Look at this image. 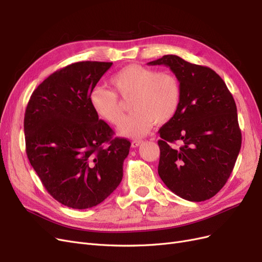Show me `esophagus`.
I'll list each match as a JSON object with an SVG mask.
<instances>
[{"label": "esophagus", "instance_id": "esophagus-1", "mask_svg": "<svg viewBox=\"0 0 262 262\" xmlns=\"http://www.w3.org/2000/svg\"><path fill=\"white\" fill-rule=\"evenodd\" d=\"M142 143H143V141H141V140H137V141H133V142H132V143H131V146H132V147H134V148H136V147L140 146Z\"/></svg>", "mask_w": 262, "mask_h": 262}]
</instances>
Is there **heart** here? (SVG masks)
<instances>
[{
  "mask_svg": "<svg viewBox=\"0 0 262 262\" xmlns=\"http://www.w3.org/2000/svg\"><path fill=\"white\" fill-rule=\"evenodd\" d=\"M115 91L123 98L131 97L130 107L134 112L119 126L118 133L126 138H142L155 123L164 124L176 115L180 105L181 87L171 72H158L139 64H129L110 78ZM93 110L112 124H119L123 110L117 94L95 87L90 94Z\"/></svg>",
  "mask_w": 262,
  "mask_h": 262,
  "instance_id": "heart-1",
  "label": "heart"
}]
</instances>
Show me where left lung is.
Segmentation results:
<instances>
[{
    "mask_svg": "<svg viewBox=\"0 0 262 262\" xmlns=\"http://www.w3.org/2000/svg\"><path fill=\"white\" fill-rule=\"evenodd\" d=\"M166 66L181 87L176 115L158 131L162 140L158 175L175 194L201 202L215 195L231 176L242 146L235 100L210 68L167 54L148 62ZM180 140L183 145L169 144Z\"/></svg>",
    "mask_w": 262,
    "mask_h": 262,
    "instance_id": "obj_1",
    "label": "left lung"
}]
</instances>
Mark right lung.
Returning a JSON list of instances; mask_svg holds the SVG:
<instances>
[{"label":"right lung","instance_id":"right-lung-1","mask_svg":"<svg viewBox=\"0 0 262 262\" xmlns=\"http://www.w3.org/2000/svg\"><path fill=\"white\" fill-rule=\"evenodd\" d=\"M112 66L83 61L63 68L37 87L26 108L28 160L47 191L69 208L101 203L123 177L131 143L113 139V129L90 104L92 90Z\"/></svg>","mask_w":262,"mask_h":262}]
</instances>
